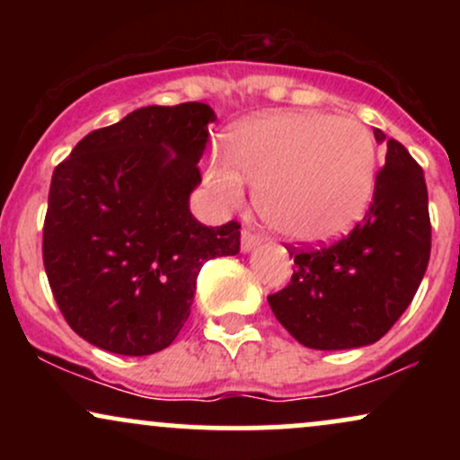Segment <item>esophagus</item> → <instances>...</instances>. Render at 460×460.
I'll list each match as a JSON object with an SVG mask.
<instances>
[{"instance_id": "obj_1", "label": "esophagus", "mask_w": 460, "mask_h": 460, "mask_svg": "<svg viewBox=\"0 0 460 460\" xmlns=\"http://www.w3.org/2000/svg\"><path fill=\"white\" fill-rule=\"evenodd\" d=\"M260 242H261V237L257 234H252V231H248V229L242 231V251L244 252L252 251L255 246H260Z\"/></svg>"}]
</instances>
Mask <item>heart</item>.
Wrapping results in <instances>:
<instances>
[{
	"instance_id": "b5f03b06",
	"label": "heart",
	"mask_w": 460,
	"mask_h": 460,
	"mask_svg": "<svg viewBox=\"0 0 460 460\" xmlns=\"http://www.w3.org/2000/svg\"><path fill=\"white\" fill-rule=\"evenodd\" d=\"M225 157L208 168L218 199L235 205L246 181L263 223L294 244L340 240L366 216L376 188L372 134L322 112L246 120L226 134Z\"/></svg>"
}]
</instances>
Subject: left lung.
I'll return each instance as SVG.
<instances>
[{
	"instance_id": "left-lung-1",
	"label": "left lung",
	"mask_w": 460,
	"mask_h": 460,
	"mask_svg": "<svg viewBox=\"0 0 460 460\" xmlns=\"http://www.w3.org/2000/svg\"><path fill=\"white\" fill-rule=\"evenodd\" d=\"M376 142H385L374 129ZM292 283L270 294L272 314L294 340L314 350H348L378 341L413 300L430 260L424 171L398 140L363 220L331 246L289 248Z\"/></svg>"
}]
</instances>
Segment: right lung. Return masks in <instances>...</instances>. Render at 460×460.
<instances>
[{"label":"right lung","mask_w":460,"mask_h":460,"mask_svg":"<svg viewBox=\"0 0 460 460\" xmlns=\"http://www.w3.org/2000/svg\"><path fill=\"white\" fill-rule=\"evenodd\" d=\"M216 114L208 103L146 105L82 138L58 164L43 229L51 292L73 331L116 355L175 341L205 261L240 252V225L190 212Z\"/></svg>","instance_id":"right-lung-1"}]
</instances>
